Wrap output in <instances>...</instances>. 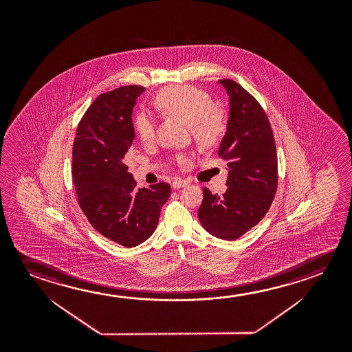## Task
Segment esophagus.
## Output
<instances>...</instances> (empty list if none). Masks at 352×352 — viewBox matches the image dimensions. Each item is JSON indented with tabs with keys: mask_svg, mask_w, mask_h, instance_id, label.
Wrapping results in <instances>:
<instances>
[{
	"mask_svg": "<svg viewBox=\"0 0 352 352\" xmlns=\"http://www.w3.org/2000/svg\"><path fill=\"white\" fill-rule=\"evenodd\" d=\"M189 184L186 180H183V179H174L173 183H172V185H173L174 189H180V188H184V186H186V185Z\"/></svg>",
	"mask_w": 352,
	"mask_h": 352,
	"instance_id": "1",
	"label": "esophagus"
}]
</instances>
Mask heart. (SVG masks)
Listing matches in <instances>:
<instances>
[{
  "label": "heart",
  "instance_id": "heart-1",
  "mask_svg": "<svg viewBox=\"0 0 352 352\" xmlns=\"http://www.w3.org/2000/svg\"><path fill=\"white\" fill-rule=\"evenodd\" d=\"M160 109L190 125L194 139L205 147L216 144L225 133L226 121L222 113L212 108V99L208 93L191 86H173L162 89L156 97ZM135 131L144 144H150L156 138L155 119L141 111L135 119ZM185 163L186 157H178Z\"/></svg>",
  "mask_w": 352,
  "mask_h": 352
}]
</instances>
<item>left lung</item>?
I'll return each mask as SVG.
<instances>
[{"label": "left lung", "instance_id": "8db88e82", "mask_svg": "<svg viewBox=\"0 0 352 352\" xmlns=\"http://www.w3.org/2000/svg\"><path fill=\"white\" fill-rule=\"evenodd\" d=\"M230 113L219 156L228 170L223 195L204 188L197 211L213 236L236 241L258 225L270 208L277 188L276 144L265 111L252 94L232 80H219Z\"/></svg>", "mask_w": 352, "mask_h": 352}]
</instances>
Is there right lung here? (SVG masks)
<instances>
[{
  "label": "right lung",
  "instance_id": "add662e5",
  "mask_svg": "<svg viewBox=\"0 0 352 352\" xmlns=\"http://www.w3.org/2000/svg\"><path fill=\"white\" fill-rule=\"evenodd\" d=\"M146 88L125 86L103 93L82 118L72 148L78 204L96 231L125 248L148 239L170 196L167 183L135 189L125 158L135 139L133 110Z\"/></svg>",
  "mask_w": 352,
  "mask_h": 352
}]
</instances>
